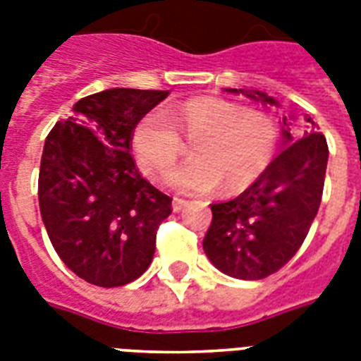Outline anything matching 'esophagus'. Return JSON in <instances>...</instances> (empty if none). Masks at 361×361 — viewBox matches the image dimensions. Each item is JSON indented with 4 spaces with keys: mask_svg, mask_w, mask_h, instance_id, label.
I'll return each instance as SVG.
<instances>
[{
    "mask_svg": "<svg viewBox=\"0 0 361 361\" xmlns=\"http://www.w3.org/2000/svg\"><path fill=\"white\" fill-rule=\"evenodd\" d=\"M187 204H189V202H187L185 198L174 197V204H172V208H174V212H181V209L185 208Z\"/></svg>",
    "mask_w": 361,
    "mask_h": 361,
    "instance_id": "esophagus-1",
    "label": "esophagus"
}]
</instances>
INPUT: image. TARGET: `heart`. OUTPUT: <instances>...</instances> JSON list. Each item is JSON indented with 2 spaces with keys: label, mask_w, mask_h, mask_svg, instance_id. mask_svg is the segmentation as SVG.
I'll return each mask as SVG.
<instances>
[{
  "label": "heart",
  "mask_w": 361,
  "mask_h": 361,
  "mask_svg": "<svg viewBox=\"0 0 361 361\" xmlns=\"http://www.w3.org/2000/svg\"><path fill=\"white\" fill-rule=\"evenodd\" d=\"M195 147L197 161L176 170L170 181L187 192H226L251 187L274 161L279 130L271 116L223 99H191L172 114L149 112L133 130V147L142 170L166 178Z\"/></svg>",
  "instance_id": "b5f03b06"
}]
</instances>
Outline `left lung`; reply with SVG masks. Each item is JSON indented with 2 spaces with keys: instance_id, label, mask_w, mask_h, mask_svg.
<instances>
[{
  "instance_id": "8db88e82",
  "label": "left lung",
  "mask_w": 361,
  "mask_h": 361,
  "mask_svg": "<svg viewBox=\"0 0 361 361\" xmlns=\"http://www.w3.org/2000/svg\"><path fill=\"white\" fill-rule=\"evenodd\" d=\"M226 92L277 104L255 90ZM305 121L300 138L285 130L288 146L251 187L228 202L212 204V225L202 245L223 274L245 281L264 279L279 271L307 238L322 200L328 144L324 135L314 130V121Z\"/></svg>"
}]
</instances>
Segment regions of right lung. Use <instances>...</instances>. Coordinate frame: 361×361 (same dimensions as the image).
I'll return each mask as SVG.
<instances>
[{
  "label": "right lung",
  "instance_id": "right-lung-1",
  "mask_svg": "<svg viewBox=\"0 0 361 361\" xmlns=\"http://www.w3.org/2000/svg\"><path fill=\"white\" fill-rule=\"evenodd\" d=\"M166 95L130 87L93 93L47 136L42 223L65 266L92 285L114 288L140 277L172 214V198L142 178L130 155L136 123Z\"/></svg>",
  "mask_w": 361,
  "mask_h": 361
}]
</instances>
